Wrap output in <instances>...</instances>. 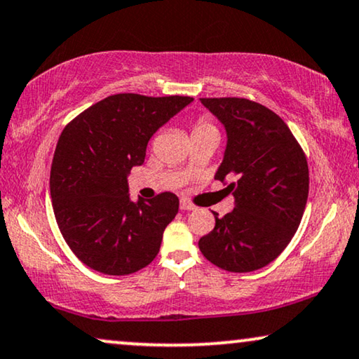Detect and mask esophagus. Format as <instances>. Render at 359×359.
<instances>
[{
  "label": "esophagus",
  "instance_id": "34e87169",
  "mask_svg": "<svg viewBox=\"0 0 359 359\" xmlns=\"http://www.w3.org/2000/svg\"><path fill=\"white\" fill-rule=\"evenodd\" d=\"M180 208H181V210H193L196 205L191 203L189 199H186V198H183L180 201Z\"/></svg>",
  "mask_w": 359,
  "mask_h": 359
}]
</instances>
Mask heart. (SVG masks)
I'll use <instances>...</instances> for the list:
<instances>
[{
	"mask_svg": "<svg viewBox=\"0 0 359 359\" xmlns=\"http://www.w3.org/2000/svg\"><path fill=\"white\" fill-rule=\"evenodd\" d=\"M208 132H217L219 134V129H217V126H215V122L208 116L198 117V121L193 124V135L208 134Z\"/></svg>",
	"mask_w": 359,
	"mask_h": 359,
	"instance_id": "heart-1",
	"label": "heart"
}]
</instances>
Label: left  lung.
<instances>
[{
	"label": "left lung",
	"mask_w": 359,
	"mask_h": 359,
	"mask_svg": "<svg viewBox=\"0 0 359 359\" xmlns=\"http://www.w3.org/2000/svg\"><path fill=\"white\" fill-rule=\"evenodd\" d=\"M227 129L215 178L230 181L235 209L215 215L199 250L215 266L248 273L278 258L301 224L309 196L306 154L276 112L245 97H201Z\"/></svg>",
	"instance_id": "1"
}]
</instances>
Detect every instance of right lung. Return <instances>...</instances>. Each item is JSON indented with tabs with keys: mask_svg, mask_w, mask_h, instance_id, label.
Instances as JSON below:
<instances>
[{
	"mask_svg": "<svg viewBox=\"0 0 359 359\" xmlns=\"http://www.w3.org/2000/svg\"><path fill=\"white\" fill-rule=\"evenodd\" d=\"M191 101L119 93L62 130L50 168L52 208L67 245L86 266L124 276L158 255L180 199L165 191L132 203L127 175L144 163L150 137Z\"/></svg>",
	"mask_w": 359,
	"mask_h": 359,
	"instance_id": "1",
	"label": "right lung"
}]
</instances>
